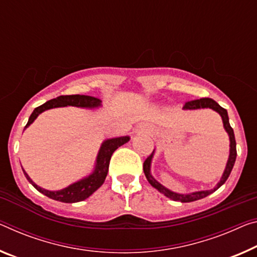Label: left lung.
Listing matches in <instances>:
<instances>
[{
  "mask_svg": "<svg viewBox=\"0 0 257 257\" xmlns=\"http://www.w3.org/2000/svg\"><path fill=\"white\" fill-rule=\"evenodd\" d=\"M198 108H211V109H214V111H216L219 114V115L222 116L224 129H225V132L227 133V135H229V138H230L229 160H227L225 170H224V173L222 175L221 181L217 183V185L215 186L214 189L206 190V191H197V192L187 193V194H181V193L173 192V191L168 190L164 185H161L160 183L154 180L152 175H151V161H152V158H153V154H154V151H153L152 154H151V156L144 161L143 169H144L145 176H146V178H148L150 184L152 185L154 189H157L159 192H161L162 194H165L167 198H170L172 200H175V201H181V202L195 201V200H199V199L205 198V197H207V195H209L213 192H215V191L219 189V187H221L224 184V183L226 182L227 178H229L230 174H231V170L234 166L235 158H237V149H235L237 144H235L234 133H233V129H232L231 125H230L229 115H227L226 109L223 108L222 106H219L216 101H215L214 99H211V98H200V99L186 101L185 105H184V109H198Z\"/></svg>",
  "mask_w": 257,
  "mask_h": 257,
  "instance_id": "8db88e82",
  "label": "left lung"
}]
</instances>
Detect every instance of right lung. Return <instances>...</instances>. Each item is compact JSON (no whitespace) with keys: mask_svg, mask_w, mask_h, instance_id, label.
<instances>
[{"mask_svg":"<svg viewBox=\"0 0 257 257\" xmlns=\"http://www.w3.org/2000/svg\"><path fill=\"white\" fill-rule=\"evenodd\" d=\"M101 105V100L96 98V97L91 96H85V95H66V96H59L57 98H54L51 100H48L47 103H44L41 106L36 107L33 113L31 114L30 119H28L27 124L25 125V129L33 123L34 120L41 114L47 109L55 108V107H62V106H76V107H83V108H96L99 107ZM130 140L129 136H122V137H115V138H109L103 142L101 144L98 156L96 159V166L93 172L89 175V176L82 178V180L77 181L73 184L68 185L63 190L58 191H48L44 190L42 187H40L35 184V183L31 180L27 173L23 169L24 174L27 178V181L33 185L36 190L44 195H47L48 198L54 199L57 201H62L66 203H73V202H79L82 201L84 199L95 192L97 189L103 185L105 178L107 176L108 172V166L109 160L114 151L117 148H120L121 145L127 143Z\"/></svg>","mask_w":257,"mask_h":257,"instance_id":"obj_1","label":"right lung"}]
</instances>
